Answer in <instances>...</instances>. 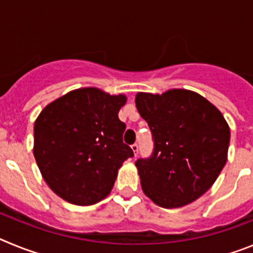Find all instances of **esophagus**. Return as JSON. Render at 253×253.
I'll list each match as a JSON object with an SVG mask.
<instances>
[{
	"mask_svg": "<svg viewBox=\"0 0 253 253\" xmlns=\"http://www.w3.org/2000/svg\"><path fill=\"white\" fill-rule=\"evenodd\" d=\"M131 149H133V152H134V156H137L138 149H139V146H138L137 143H134V144H131Z\"/></svg>",
	"mask_w": 253,
	"mask_h": 253,
	"instance_id": "34e87169",
	"label": "esophagus"
}]
</instances>
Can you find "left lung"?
Masks as SVG:
<instances>
[{
	"label": "left lung",
	"instance_id": "1",
	"mask_svg": "<svg viewBox=\"0 0 253 253\" xmlns=\"http://www.w3.org/2000/svg\"><path fill=\"white\" fill-rule=\"evenodd\" d=\"M153 152L135 162L143 193L162 208H180L207 193L227 162L231 131L222 113L193 91L139 92Z\"/></svg>",
	"mask_w": 253,
	"mask_h": 253
}]
</instances>
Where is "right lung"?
I'll use <instances>...</instances> for the list:
<instances>
[{"instance_id": "add662e5", "label": "right lung", "mask_w": 253, "mask_h": 253, "mask_svg": "<svg viewBox=\"0 0 253 253\" xmlns=\"http://www.w3.org/2000/svg\"><path fill=\"white\" fill-rule=\"evenodd\" d=\"M124 95L99 88L71 91L50 102L34 124V157L42 176L58 196L92 205L110 194L123 162L133 157L123 142Z\"/></svg>"}]
</instances>
